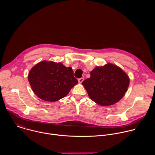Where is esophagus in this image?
Here are the masks:
<instances>
[{"mask_svg": "<svg viewBox=\"0 0 155 155\" xmlns=\"http://www.w3.org/2000/svg\"><path fill=\"white\" fill-rule=\"evenodd\" d=\"M83 80H84V78H78V83H81Z\"/></svg>", "mask_w": 155, "mask_h": 155, "instance_id": "obj_1", "label": "esophagus"}]
</instances>
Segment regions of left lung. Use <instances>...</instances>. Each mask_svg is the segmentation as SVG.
<instances>
[{
    "label": "left lung",
    "instance_id": "obj_1",
    "mask_svg": "<svg viewBox=\"0 0 155 155\" xmlns=\"http://www.w3.org/2000/svg\"><path fill=\"white\" fill-rule=\"evenodd\" d=\"M90 75L82 84L90 99L99 105L108 106L117 103L127 90L129 78L117 65L107 64L96 67Z\"/></svg>",
    "mask_w": 155,
    "mask_h": 155
}]
</instances>
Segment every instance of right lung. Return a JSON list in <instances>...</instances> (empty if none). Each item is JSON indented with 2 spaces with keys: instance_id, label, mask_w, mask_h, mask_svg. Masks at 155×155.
Here are the masks:
<instances>
[{
  "instance_id": "right-lung-1",
  "label": "right lung",
  "mask_w": 155,
  "mask_h": 155,
  "mask_svg": "<svg viewBox=\"0 0 155 155\" xmlns=\"http://www.w3.org/2000/svg\"><path fill=\"white\" fill-rule=\"evenodd\" d=\"M28 80L34 93L48 102L63 98L78 83L71 67L51 61L37 64L29 72Z\"/></svg>"
}]
</instances>
